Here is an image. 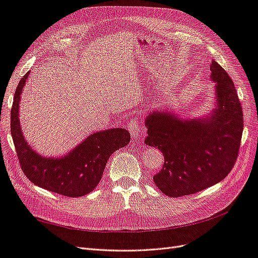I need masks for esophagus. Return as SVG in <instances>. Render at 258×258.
<instances>
[{
	"mask_svg": "<svg viewBox=\"0 0 258 258\" xmlns=\"http://www.w3.org/2000/svg\"><path fill=\"white\" fill-rule=\"evenodd\" d=\"M128 130L131 134V137L134 139H137L139 137H141V127H140V120L136 117L131 118L128 122Z\"/></svg>",
	"mask_w": 258,
	"mask_h": 258,
	"instance_id": "34e87169",
	"label": "esophagus"
}]
</instances>
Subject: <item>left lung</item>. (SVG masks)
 Returning a JSON list of instances; mask_svg holds the SVG:
<instances>
[{
  "mask_svg": "<svg viewBox=\"0 0 258 258\" xmlns=\"http://www.w3.org/2000/svg\"><path fill=\"white\" fill-rule=\"evenodd\" d=\"M218 108L210 119L178 120L169 113L148 115L145 143L158 147L165 162L154 175L155 185L169 197L189 196L221 182L238 158L243 112L235 85L213 61Z\"/></svg>",
  "mask_w": 258,
  "mask_h": 258,
  "instance_id": "left-lung-1",
  "label": "left lung"
}]
</instances>
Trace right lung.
Returning a JSON list of instances; mask_svg holds the SVG:
<instances>
[{"label": "right lung", "mask_w": 258, "mask_h": 258, "mask_svg": "<svg viewBox=\"0 0 258 258\" xmlns=\"http://www.w3.org/2000/svg\"><path fill=\"white\" fill-rule=\"evenodd\" d=\"M29 72L15 91L11 112V132L19 165L25 175L44 189L67 197H82L92 191L102 177L110 156L130 142L129 131L114 128L89 136L62 158H45L31 148L19 124V101Z\"/></svg>", "instance_id": "right-lung-1"}]
</instances>
